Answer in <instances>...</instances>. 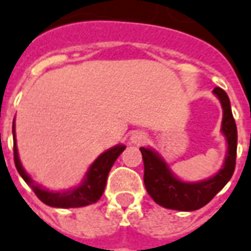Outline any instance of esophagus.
Wrapping results in <instances>:
<instances>
[{
	"label": "esophagus",
	"instance_id": "1",
	"mask_svg": "<svg viewBox=\"0 0 251 251\" xmlns=\"http://www.w3.org/2000/svg\"><path fill=\"white\" fill-rule=\"evenodd\" d=\"M145 140H147V134H145L144 131H134L130 136L131 144H137V145H140V144L145 143Z\"/></svg>",
	"mask_w": 251,
	"mask_h": 251
}]
</instances>
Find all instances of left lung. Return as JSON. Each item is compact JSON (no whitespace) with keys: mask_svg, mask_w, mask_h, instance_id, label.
<instances>
[{"mask_svg":"<svg viewBox=\"0 0 251 251\" xmlns=\"http://www.w3.org/2000/svg\"><path fill=\"white\" fill-rule=\"evenodd\" d=\"M213 94L219 98L223 107L222 131L228 145L223 167L217 174L200 182H183L171 173L168 164L159 153L150 148H140L144 160L145 189L156 204L162 205L163 208L185 212L197 211L208 204L234 174L238 141L235 120L232 117L228 95L219 87L213 89Z\"/></svg>","mask_w":251,"mask_h":251,"instance_id":"1","label":"left lung"}]
</instances>
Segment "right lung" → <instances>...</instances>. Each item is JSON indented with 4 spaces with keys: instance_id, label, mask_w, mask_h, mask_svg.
<instances>
[{
    "instance_id": "right-lung-1",
    "label": "right lung",
    "mask_w": 251,
    "mask_h": 251,
    "mask_svg": "<svg viewBox=\"0 0 251 251\" xmlns=\"http://www.w3.org/2000/svg\"><path fill=\"white\" fill-rule=\"evenodd\" d=\"M125 148V145H115L106 152H103L95 162L91 164L80 186L66 190V192H50L40 187L39 185H35L34 180L31 179V176L23 168L19 152H17V145H16L15 121H13V156H15L16 168L19 174L22 175L23 179L25 180V183L34 190L36 197L42 202L54 208H80V206H87V205L96 202L104 192L108 173L113 167L114 162L124 152Z\"/></svg>"
}]
</instances>
